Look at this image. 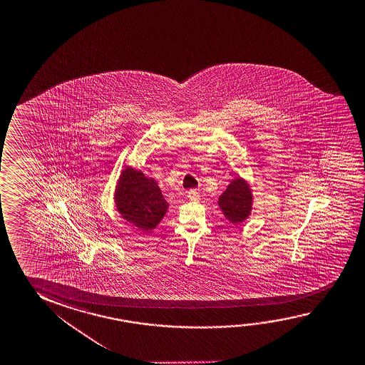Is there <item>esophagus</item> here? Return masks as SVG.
Listing matches in <instances>:
<instances>
[{
    "mask_svg": "<svg viewBox=\"0 0 365 365\" xmlns=\"http://www.w3.org/2000/svg\"><path fill=\"white\" fill-rule=\"evenodd\" d=\"M187 196L192 201H198L200 200V193L196 190H190V191L187 192Z\"/></svg>",
    "mask_w": 365,
    "mask_h": 365,
    "instance_id": "obj_1",
    "label": "esophagus"
}]
</instances>
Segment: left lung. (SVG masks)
<instances>
[{"label": "left lung", "mask_w": 365, "mask_h": 365, "mask_svg": "<svg viewBox=\"0 0 365 365\" xmlns=\"http://www.w3.org/2000/svg\"><path fill=\"white\" fill-rule=\"evenodd\" d=\"M222 214L233 224H240L250 215L252 206L251 190L245 180L235 178L219 198Z\"/></svg>", "instance_id": "left-lung-1"}]
</instances>
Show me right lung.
I'll return each mask as SVG.
<instances>
[{
    "instance_id": "right-lung-1",
    "label": "right lung",
    "mask_w": 365,
    "mask_h": 365,
    "mask_svg": "<svg viewBox=\"0 0 365 365\" xmlns=\"http://www.w3.org/2000/svg\"><path fill=\"white\" fill-rule=\"evenodd\" d=\"M115 203L125 220L146 232L160 222L168 209V202L155 180L146 178L132 168L120 174Z\"/></svg>"
}]
</instances>
